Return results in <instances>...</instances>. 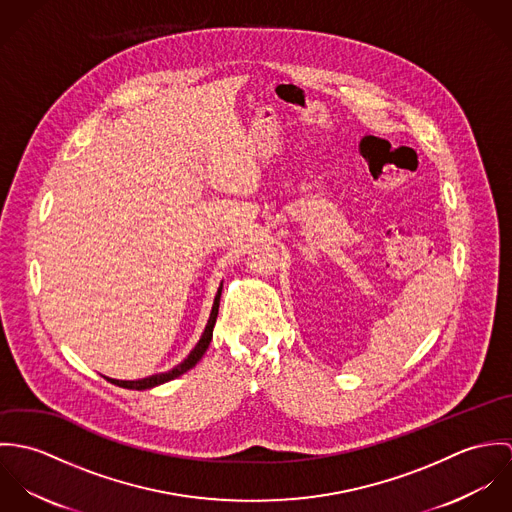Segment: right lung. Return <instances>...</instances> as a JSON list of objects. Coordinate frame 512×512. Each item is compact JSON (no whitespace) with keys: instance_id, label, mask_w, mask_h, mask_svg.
<instances>
[{"instance_id":"right-lung-1","label":"right lung","mask_w":512,"mask_h":512,"mask_svg":"<svg viewBox=\"0 0 512 512\" xmlns=\"http://www.w3.org/2000/svg\"><path fill=\"white\" fill-rule=\"evenodd\" d=\"M220 292H222V284H220L219 292L215 295V303H213V311H211V317H209V321H207V327H205V331H203V335H201L199 343L195 345V349L189 353V357H187L183 363L173 366V368H171V370H167V372L151 374V376L142 378V380H116V378H108V380H110L112 384H116V386H122V388H130V390H147V388L159 386V384H163V382H169V380H173V378L181 376L183 372H187L189 368H193V366L197 365V363L201 361V357L207 353L209 343H211V339H213V327H215V323H217V315H219Z\"/></svg>"}]
</instances>
